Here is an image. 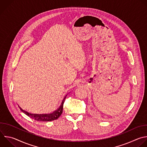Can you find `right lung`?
<instances>
[{"mask_svg":"<svg viewBox=\"0 0 147 147\" xmlns=\"http://www.w3.org/2000/svg\"><path fill=\"white\" fill-rule=\"evenodd\" d=\"M66 97H66H65V98L63 99V101L61 103V105L60 106L59 109L53 112V113H51V114H33L29 113L23 110L22 109H21V107H20V108L23 113H24L28 117H29L30 118L34 119L35 121H42V122L51 121H54V120H55V119H58L61 115V114H62L63 103L65 102Z\"/></svg>","mask_w":147,"mask_h":147,"instance_id":"right-lung-1","label":"right lung"}]
</instances>
